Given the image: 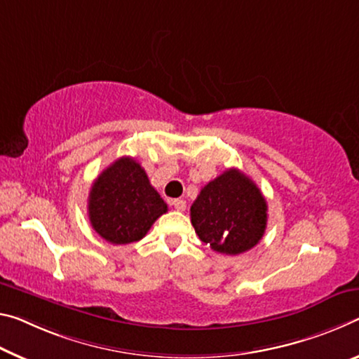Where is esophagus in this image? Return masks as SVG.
Returning <instances> with one entry per match:
<instances>
[{"label": "esophagus", "instance_id": "1", "mask_svg": "<svg viewBox=\"0 0 359 359\" xmlns=\"http://www.w3.org/2000/svg\"><path fill=\"white\" fill-rule=\"evenodd\" d=\"M172 206L177 209V210H185L187 208V203L184 200H174L172 201Z\"/></svg>", "mask_w": 359, "mask_h": 359}]
</instances>
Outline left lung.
Masks as SVG:
<instances>
[{
    "label": "left lung",
    "instance_id": "8db88e82",
    "mask_svg": "<svg viewBox=\"0 0 359 359\" xmlns=\"http://www.w3.org/2000/svg\"><path fill=\"white\" fill-rule=\"evenodd\" d=\"M203 243L226 255L252 249L266 229V201L259 187L235 168L204 185L190 208Z\"/></svg>",
    "mask_w": 359,
    "mask_h": 359
}]
</instances>
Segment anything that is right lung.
Instances as JSON below:
<instances>
[{
	"label": "right lung",
	"mask_w": 359,
	"mask_h": 359,
	"mask_svg": "<svg viewBox=\"0 0 359 359\" xmlns=\"http://www.w3.org/2000/svg\"><path fill=\"white\" fill-rule=\"evenodd\" d=\"M88 212L93 229L111 244L142 240L158 217L168 212L144 168L130 156L110 164L89 191Z\"/></svg>",
	"instance_id": "obj_1"
}]
</instances>
